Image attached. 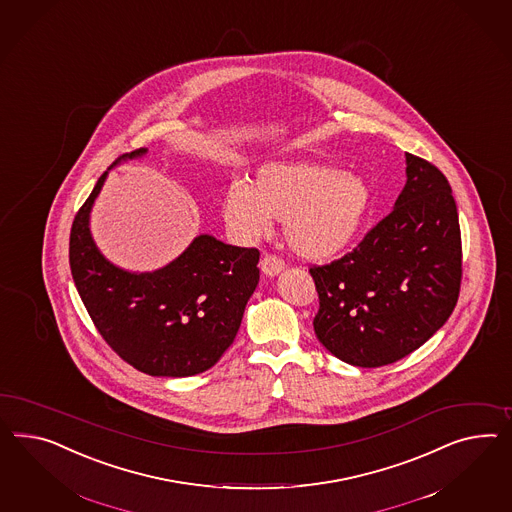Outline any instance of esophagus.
Instances as JSON below:
<instances>
[{"mask_svg": "<svg viewBox=\"0 0 512 512\" xmlns=\"http://www.w3.org/2000/svg\"><path fill=\"white\" fill-rule=\"evenodd\" d=\"M261 270L266 276L274 277L283 270V261L274 255V253H266L261 259Z\"/></svg>", "mask_w": 512, "mask_h": 512, "instance_id": "obj_1", "label": "esophagus"}]
</instances>
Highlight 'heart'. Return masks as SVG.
Here are the masks:
<instances>
[{
  "label": "heart",
  "instance_id": "obj_1",
  "mask_svg": "<svg viewBox=\"0 0 512 512\" xmlns=\"http://www.w3.org/2000/svg\"><path fill=\"white\" fill-rule=\"evenodd\" d=\"M371 205V186L358 173L281 162L261 167L253 186L235 182L225 195L223 214L244 238L266 235L270 220L285 221L287 242L300 257L326 261L356 240Z\"/></svg>",
  "mask_w": 512,
  "mask_h": 512
}]
</instances>
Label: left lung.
Instances as JSON below:
<instances>
[{"instance_id": "8db88e82", "label": "left lung", "mask_w": 512, "mask_h": 512, "mask_svg": "<svg viewBox=\"0 0 512 512\" xmlns=\"http://www.w3.org/2000/svg\"><path fill=\"white\" fill-rule=\"evenodd\" d=\"M395 208L341 259L309 268L318 341L356 367L412 354L445 324L462 281L455 197L442 171L406 152Z\"/></svg>"}]
</instances>
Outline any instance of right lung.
Wrapping results in <instances>:
<instances>
[{
	"label": "right lung",
	"mask_w": 512,
	"mask_h": 512,
	"mask_svg": "<svg viewBox=\"0 0 512 512\" xmlns=\"http://www.w3.org/2000/svg\"><path fill=\"white\" fill-rule=\"evenodd\" d=\"M141 154L145 149L123 158ZM106 175L70 229V272L89 317L111 350L141 373L180 378L207 371L235 341L259 283V249L201 235L152 274L125 272L100 255L89 233V212Z\"/></svg>",
	"instance_id": "right-lung-1"
}]
</instances>
